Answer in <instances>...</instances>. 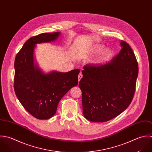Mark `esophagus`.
<instances>
[{"mask_svg": "<svg viewBox=\"0 0 152 152\" xmlns=\"http://www.w3.org/2000/svg\"><path fill=\"white\" fill-rule=\"evenodd\" d=\"M78 81H80V80H81V79L82 78V77H83V74L80 72L79 74H78Z\"/></svg>", "mask_w": 152, "mask_h": 152, "instance_id": "esophagus-1", "label": "esophagus"}]
</instances>
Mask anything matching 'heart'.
<instances>
[{
    "label": "heart",
    "instance_id": "obj_1",
    "mask_svg": "<svg viewBox=\"0 0 152 152\" xmlns=\"http://www.w3.org/2000/svg\"><path fill=\"white\" fill-rule=\"evenodd\" d=\"M103 50V47L101 46H96L91 49L89 52L90 55H95L100 53ZM113 55V51L110 49H107L104 51L102 55V58L104 59L108 58Z\"/></svg>",
    "mask_w": 152,
    "mask_h": 152
}]
</instances>
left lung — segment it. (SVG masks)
I'll use <instances>...</instances> for the list:
<instances>
[{
    "instance_id": "8db88e82",
    "label": "left lung",
    "mask_w": 152,
    "mask_h": 152,
    "mask_svg": "<svg viewBox=\"0 0 152 152\" xmlns=\"http://www.w3.org/2000/svg\"><path fill=\"white\" fill-rule=\"evenodd\" d=\"M110 62L87 64L79 83L83 112L88 120L105 122L118 116L133 100L139 68L135 55L124 41Z\"/></svg>"
}]
</instances>
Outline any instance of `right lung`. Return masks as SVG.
I'll return each mask as SVG.
<instances>
[{
    "instance_id": "obj_1",
    "label": "right lung",
    "mask_w": 152,
    "mask_h": 152,
    "mask_svg": "<svg viewBox=\"0 0 152 152\" xmlns=\"http://www.w3.org/2000/svg\"><path fill=\"white\" fill-rule=\"evenodd\" d=\"M60 32L43 33L29 38L15 60L14 90L25 109L34 117L47 120L55 115L64 96L78 83L79 69L45 74L34 63L36 45L56 41Z\"/></svg>"
}]
</instances>
